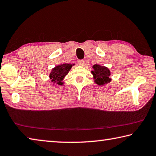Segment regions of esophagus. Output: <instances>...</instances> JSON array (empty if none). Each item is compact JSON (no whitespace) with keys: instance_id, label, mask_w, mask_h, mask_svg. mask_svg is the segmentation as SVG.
Segmentation results:
<instances>
[{"instance_id":"esophagus-1","label":"esophagus","mask_w":156,"mask_h":156,"mask_svg":"<svg viewBox=\"0 0 156 156\" xmlns=\"http://www.w3.org/2000/svg\"><path fill=\"white\" fill-rule=\"evenodd\" d=\"M78 63L79 65L83 66V65H84V60H79Z\"/></svg>"}]
</instances>
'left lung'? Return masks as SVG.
<instances>
[{
    "instance_id": "1",
    "label": "left lung",
    "mask_w": 156,
    "mask_h": 156,
    "mask_svg": "<svg viewBox=\"0 0 156 156\" xmlns=\"http://www.w3.org/2000/svg\"><path fill=\"white\" fill-rule=\"evenodd\" d=\"M93 68L94 70L91 71V73L96 84L98 85H103L111 82V78H109L111 73L109 69L98 65H94Z\"/></svg>"
}]
</instances>
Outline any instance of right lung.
I'll return each instance as SVG.
<instances>
[{
	"label": "right lung",
	"mask_w": 156,
	"mask_h": 156,
	"mask_svg": "<svg viewBox=\"0 0 156 156\" xmlns=\"http://www.w3.org/2000/svg\"><path fill=\"white\" fill-rule=\"evenodd\" d=\"M72 65H74V64L70 65L65 63V64L58 65L52 69L49 75V78L51 79L52 83L59 84V85H62L63 83L62 81L70 71Z\"/></svg>",
	"instance_id": "obj_1"
}]
</instances>
